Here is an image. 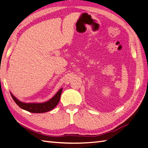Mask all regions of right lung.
Segmentation results:
<instances>
[{"mask_svg":"<svg viewBox=\"0 0 148 148\" xmlns=\"http://www.w3.org/2000/svg\"><path fill=\"white\" fill-rule=\"evenodd\" d=\"M62 91V88L60 89L59 90V91L57 92L54 96V97H52L51 99H49L46 102H44V103H23V102H21L18 99H17L12 93L10 92V94L14 101H15V103L22 109H24L25 111H27L30 112L32 113H43L51 111L52 109H54L56 106L58 104Z\"/></svg>","mask_w":148,"mask_h":148,"instance_id":"obj_1","label":"right lung"}]
</instances>
